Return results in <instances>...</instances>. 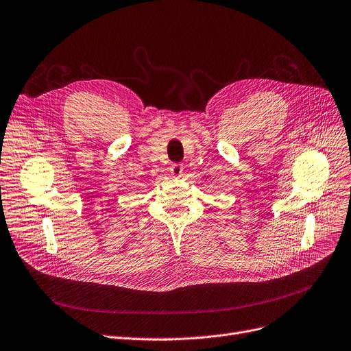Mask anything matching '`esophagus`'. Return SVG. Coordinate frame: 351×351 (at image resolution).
<instances>
[{
    "label": "esophagus",
    "instance_id": "esophagus-1",
    "mask_svg": "<svg viewBox=\"0 0 351 351\" xmlns=\"http://www.w3.org/2000/svg\"><path fill=\"white\" fill-rule=\"evenodd\" d=\"M171 173L176 178L180 176L182 173H184V166H182L180 163H172L171 165Z\"/></svg>",
    "mask_w": 351,
    "mask_h": 351
}]
</instances>
